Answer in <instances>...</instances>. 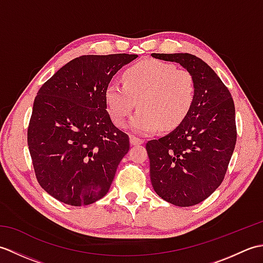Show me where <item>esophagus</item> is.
Returning <instances> with one entry per match:
<instances>
[{
	"label": "esophagus",
	"instance_id": "obj_1",
	"mask_svg": "<svg viewBox=\"0 0 263 263\" xmlns=\"http://www.w3.org/2000/svg\"><path fill=\"white\" fill-rule=\"evenodd\" d=\"M130 142H131V144H133V146H137V144H142L144 142V140L143 139L132 136V137H130Z\"/></svg>",
	"mask_w": 263,
	"mask_h": 263
}]
</instances>
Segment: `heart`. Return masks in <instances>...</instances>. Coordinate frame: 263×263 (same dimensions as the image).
<instances>
[{"mask_svg":"<svg viewBox=\"0 0 263 263\" xmlns=\"http://www.w3.org/2000/svg\"><path fill=\"white\" fill-rule=\"evenodd\" d=\"M197 83L186 69H176L171 63L146 60L125 70L123 83L109 82L105 100L110 119L124 127L137 107L131 128L136 133H152L161 127L174 130L191 110Z\"/></svg>","mask_w":263,"mask_h":263,"instance_id":"b5f03b06","label":"heart"}]
</instances>
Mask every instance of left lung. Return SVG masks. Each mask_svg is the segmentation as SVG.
<instances>
[{"instance_id":"1","label":"left lung","mask_w":263,"mask_h":263,"mask_svg":"<svg viewBox=\"0 0 263 263\" xmlns=\"http://www.w3.org/2000/svg\"><path fill=\"white\" fill-rule=\"evenodd\" d=\"M152 57L180 63L191 72L197 95L186 119L174 131L147 142L150 180L155 192L167 202L198 204L225 177L237 137L235 106L220 78L195 55L153 53Z\"/></svg>"}]
</instances>
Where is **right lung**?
<instances>
[{
	"label": "right lung",
	"instance_id": "1",
	"mask_svg": "<svg viewBox=\"0 0 263 263\" xmlns=\"http://www.w3.org/2000/svg\"><path fill=\"white\" fill-rule=\"evenodd\" d=\"M137 58L82 55L37 92L28 147L39 185L61 202L87 205L107 194L130 141L106 110L105 90L116 72Z\"/></svg>",
	"mask_w": 263,
	"mask_h": 263
}]
</instances>
